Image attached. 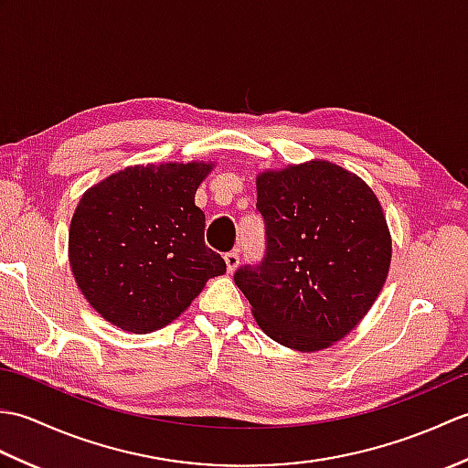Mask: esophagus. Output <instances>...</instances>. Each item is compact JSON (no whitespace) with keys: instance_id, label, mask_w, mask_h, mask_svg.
Returning <instances> with one entry per match:
<instances>
[{"instance_id":"esophagus-1","label":"esophagus","mask_w":468,"mask_h":468,"mask_svg":"<svg viewBox=\"0 0 468 468\" xmlns=\"http://www.w3.org/2000/svg\"><path fill=\"white\" fill-rule=\"evenodd\" d=\"M225 263H227V271L233 273L237 270V265H239V253L237 251L225 253Z\"/></svg>"}]
</instances>
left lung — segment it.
<instances>
[{
    "label": "left lung",
    "instance_id": "1",
    "mask_svg": "<svg viewBox=\"0 0 468 468\" xmlns=\"http://www.w3.org/2000/svg\"><path fill=\"white\" fill-rule=\"evenodd\" d=\"M265 257L235 271L261 330L315 352L360 324L386 282L392 241L372 188L327 161L257 176Z\"/></svg>",
    "mask_w": 468,
    "mask_h": 468
}]
</instances>
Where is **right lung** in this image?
Segmentation results:
<instances>
[{
	"label": "right lung",
	"instance_id": "add662e5",
	"mask_svg": "<svg viewBox=\"0 0 468 468\" xmlns=\"http://www.w3.org/2000/svg\"><path fill=\"white\" fill-rule=\"evenodd\" d=\"M211 168L136 165L82 195L69 223V267L106 322L133 334L161 330L227 271L205 245V213L195 205Z\"/></svg>",
	"mask_w": 468,
	"mask_h": 468
}]
</instances>
